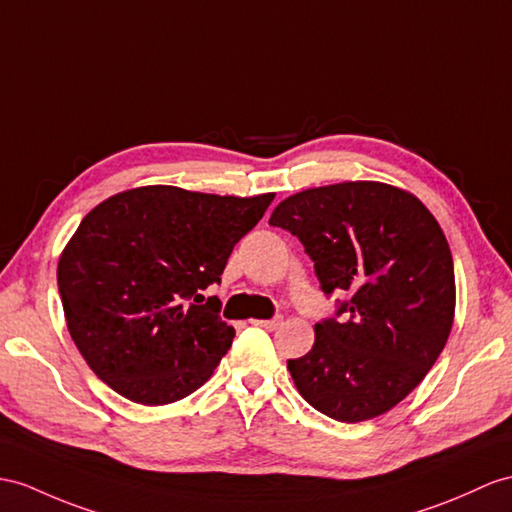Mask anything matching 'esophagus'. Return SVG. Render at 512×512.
<instances>
[{
    "instance_id": "1",
    "label": "esophagus",
    "mask_w": 512,
    "mask_h": 512,
    "mask_svg": "<svg viewBox=\"0 0 512 512\" xmlns=\"http://www.w3.org/2000/svg\"><path fill=\"white\" fill-rule=\"evenodd\" d=\"M254 326H258V328H265V330H276L280 323H282V317H273V319H256V321H252Z\"/></svg>"
}]
</instances>
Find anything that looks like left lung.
<instances>
[{"label": "left lung", "mask_w": 512, "mask_h": 512, "mask_svg": "<svg viewBox=\"0 0 512 512\" xmlns=\"http://www.w3.org/2000/svg\"><path fill=\"white\" fill-rule=\"evenodd\" d=\"M269 223L304 245L326 297L345 295L313 350L286 360L297 391L343 423L400 404L454 323L452 252L430 210L389 184L343 182L286 197Z\"/></svg>", "instance_id": "left-lung-1"}]
</instances>
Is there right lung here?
Returning a JSON list of instances; mask_svg holds the SVG:
<instances>
[{
    "instance_id": "1",
    "label": "right lung",
    "mask_w": 512,
    "mask_h": 512,
    "mask_svg": "<svg viewBox=\"0 0 512 512\" xmlns=\"http://www.w3.org/2000/svg\"><path fill=\"white\" fill-rule=\"evenodd\" d=\"M273 193L208 195L141 186L82 219L60 256L58 293L80 354L112 391L143 406L197 391L230 350L234 328L202 291L221 282L234 245Z\"/></svg>"
}]
</instances>
